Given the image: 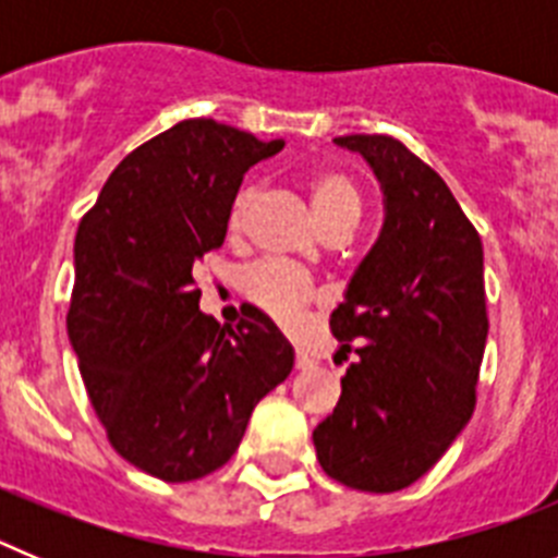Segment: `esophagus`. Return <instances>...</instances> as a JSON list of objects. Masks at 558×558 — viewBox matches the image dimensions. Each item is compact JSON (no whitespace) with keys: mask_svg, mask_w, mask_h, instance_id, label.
Masks as SVG:
<instances>
[{"mask_svg":"<svg viewBox=\"0 0 558 558\" xmlns=\"http://www.w3.org/2000/svg\"><path fill=\"white\" fill-rule=\"evenodd\" d=\"M313 366H315V360L310 357L307 352H295V368H299V372H307V368Z\"/></svg>","mask_w":558,"mask_h":558,"instance_id":"esophagus-1","label":"esophagus"}]
</instances>
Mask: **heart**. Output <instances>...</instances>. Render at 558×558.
Instances as JSON below:
<instances>
[{
    "label": "heart",
    "instance_id": "b5f03b06",
    "mask_svg": "<svg viewBox=\"0 0 558 558\" xmlns=\"http://www.w3.org/2000/svg\"><path fill=\"white\" fill-rule=\"evenodd\" d=\"M310 204H313L315 218L324 231L343 229L352 231L363 211V186L357 175L347 167L327 165L318 167L307 175ZM254 186L243 184L234 192L226 215V229L229 234H240L248 220L251 204H254ZM243 293L254 307L263 310L268 318H274L279 327H293L299 315L313 304V288L304 276L282 265L263 263L245 270Z\"/></svg>",
    "mask_w": 558,
    "mask_h": 558
}]
</instances>
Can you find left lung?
Returning a JSON list of instances; mask_svg holds the SVG:
<instances>
[{
    "instance_id": "1",
    "label": "left lung",
    "mask_w": 558,
    "mask_h": 558,
    "mask_svg": "<svg viewBox=\"0 0 558 558\" xmlns=\"http://www.w3.org/2000/svg\"><path fill=\"white\" fill-rule=\"evenodd\" d=\"M386 190V226L329 318L343 352L335 411L313 430L318 463L360 492L425 475L470 422L489 332L483 243L445 179L386 133L338 136Z\"/></svg>"
}]
</instances>
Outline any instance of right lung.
Instances as JSON below:
<instances>
[{
    "instance_id": "right-lung-1",
    "label": "right lung",
    "mask_w": 558,
    "mask_h": 558,
    "mask_svg": "<svg viewBox=\"0 0 558 558\" xmlns=\"http://www.w3.org/2000/svg\"><path fill=\"white\" fill-rule=\"evenodd\" d=\"M282 145L184 120L128 153L77 226L69 340L111 447L153 477L220 470L293 368L259 310L223 329L198 310L195 282L201 256L223 245L243 172Z\"/></svg>"
}]
</instances>
